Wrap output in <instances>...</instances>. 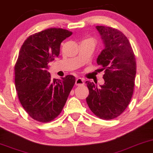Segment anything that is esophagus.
<instances>
[{"instance_id": "esophagus-1", "label": "esophagus", "mask_w": 153, "mask_h": 153, "mask_svg": "<svg viewBox=\"0 0 153 153\" xmlns=\"http://www.w3.org/2000/svg\"><path fill=\"white\" fill-rule=\"evenodd\" d=\"M84 80L81 78H78L75 80V85L78 86H81V85H84Z\"/></svg>"}]
</instances>
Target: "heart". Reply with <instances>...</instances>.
<instances>
[{
	"mask_svg": "<svg viewBox=\"0 0 153 153\" xmlns=\"http://www.w3.org/2000/svg\"><path fill=\"white\" fill-rule=\"evenodd\" d=\"M88 39H89V40H92V41H94V40L92 39V38H88Z\"/></svg>",
	"mask_w": 153,
	"mask_h": 153,
	"instance_id": "1",
	"label": "heart"
}]
</instances>
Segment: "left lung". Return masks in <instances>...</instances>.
Wrapping results in <instances>:
<instances>
[{"instance_id": "1", "label": "left lung", "mask_w": 153, "mask_h": 153, "mask_svg": "<svg viewBox=\"0 0 153 153\" xmlns=\"http://www.w3.org/2000/svg\"><path fill=\"white\" fill-rule=\"evenodd\" d=\"M105 44L97 58V64L104 70L105 83L97 87L86 82L89 95L86 98L91 112L103 120L120 116L129 105L134 93L136 73L135 55L131 44L120 30L108 26H97Z\"/></svg>"}]
</instances>
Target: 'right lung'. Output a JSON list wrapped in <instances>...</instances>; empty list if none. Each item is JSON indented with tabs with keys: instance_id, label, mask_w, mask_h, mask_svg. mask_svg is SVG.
I'll list each match as a JSON object with an SVG mask.
<instances>
[{
	"instance_id": "obj_1",
	"label": "right lung",
	"mask_w": 153,
	"mask_h": 153,
	"mask_svg": "<svg viewBox=\"0 0 153 153\" xmlns=\"http://www.w3.org/2000/svg\"><path fill=\"white\" fill-rule=\"evenodd\" d=\"M73 33L50 28L28 36L20 48L15 65L18 98L30 117L40 123L59 116L75 82L73 75L52 79L49 63L59 55L63 40Z\"/></svg>"
}]
</instances>
